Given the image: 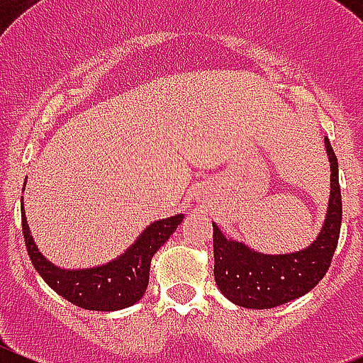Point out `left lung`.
Segmentation results:
<instances>
[{
	"instance_id": "obj_1",
	"label": "left lung",
	"mask_w": 363,
	"mask_h": 363,
	"mask_svg": "<svg viewBox=\"0 0 363 363\" xmlns=\"http://www.w3.org/2000/svg\"><path fill=\"white\" fill-rule=\"evenodd\" d=\"M331 162V195L324 226L316 240L295 253L264 255L246 244L224 237L213 222V275L228 300L247 309H271L306 295L324 279L338 246L342 224V195L338 161L325 137Z\"/></svg>"
}]
</instances>
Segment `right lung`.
Wrapping results in <instances>:
<instances>
[{"mask_svg": "<svg viewBox=\"0 0 363 363\" xmlns=\"http://www.w3.org/2000/svg\"><path fill=\"white\" fill-rule=\"evenodd\" d=\"M182 218L184 215L181 213L150 224L135 242L112 262L84 269H61L38 250L21 204L23 237L35 271L57 295L90 311H119L143 298L148 287L152 257L177 230Z\"/></svg>", "mask_w": 363, "mask_h": 363, "instance_id": "obj_1", "label": "right lung"}]
</instances>
